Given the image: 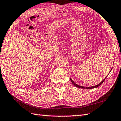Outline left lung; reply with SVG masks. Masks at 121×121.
I'll return each mask as SVG.
<instances>
[{
    "mask_svg": "<svg viewBox=\"0 0 121 121\" xmlns=\"http://www.w3.org/2000/svg\"><path fill=\"white\" fill-rule=\"evenodd\" d=\"M114 62H113V63H114ZM112 68L111 69V71L112 70ZM108 75L106 77V78H104V79H103V80H102L101 82H100V83H99V84H98V85H96V86H91V87H84V86H79V85H78V84H76L75 82H74L72 79L71 78H70V80H71V82L72 83V84L74 85V86H76V87H78V88H84V89H91V88H97V87H98V86H99L100 85H101L102 83H103V82L104 81V80H105V79L108 76Z\"/></svg>",
    "mask_w": 121,
    "mask_h": 121,
    "instance_id": "1",
    "label": "left lung"
}]
</instances>
